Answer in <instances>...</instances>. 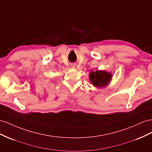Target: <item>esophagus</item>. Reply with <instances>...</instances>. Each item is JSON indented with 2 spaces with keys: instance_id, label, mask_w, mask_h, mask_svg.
I'll list each match as a JSON object with an SVG mask.
<instances>
[{
  "instance_id": "obj_1",
  "label": "esophagus",
  "mask_w": 152,
  "mask_h": 152,
  "mask_svg": "<svg viewBox=\"0 0 152 152\" xmlns=\"http://www.w3.org/2000/svg\"><path fill=\"white\" fill-rule=\"evenodd\" d=\"M71 66H72L73 68H75V67H76V65H75V64H72V65H71Z\"/></svg>"
}]
</instances>
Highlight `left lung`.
<instances>
[{"label":"left lung","mask_w":152,"mask_h":152,"mask_svg":"<svg viewBox=\"0 0 152 152\" xmlns=\"http://www.w3.org/2000/svg\"><path fill=\"white\" fill-rule=\"evenodd\" d=\"M113 75L110 72L104 70H97L95 72L91 71L89 74V80L90 83L97 88L105 87L109 85L111 81Z\"/></svg>","instance_id":"left-lung-1"}]
</instances>
